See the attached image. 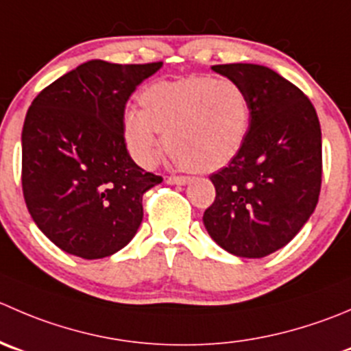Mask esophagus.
I'll return each mask as SVG.
<instances>
[{
	"label": "esophagus",
	"mask_w": 351,
	"mask_h": 351,
	"mask_svg": "<svg viewBox=\"0 0 351 351\" xmlns=\"http://www.w3.org/2000/svg\"><path fill=\"white\" fill-rule=\"evenodd\" d=\"M189 182V176H169L168 178V183H171V185H186Z\"/></svg>",
	"instance_id": "obj_1"
}]
</instances>
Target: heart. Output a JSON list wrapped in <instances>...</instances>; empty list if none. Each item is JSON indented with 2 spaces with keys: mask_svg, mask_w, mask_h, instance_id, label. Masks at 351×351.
I'll use <instances>...</instances> for the list:
<instances>
[{
  "mask_svg": "<svg viewBox=\"0 0 351 351\" xmlns=\"http://www.w3.org/2000/svg\"><path fill=\"white\" fill-rule=\"evenodd\" d=\"M142 110L125 111L123 137L132 158L151 168L165 145L186 169L216 171L245 145L252 104L243 85L230 78L186 77L158 82L141 94Z\"/></svg>",
  "mask_w": 351,
  "mask_h": 351,
  "instance_id": "b5f03b06",
  "label": "heart"
}]
</instances>
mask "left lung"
Here are the masks:
<instances>
[{"label":"left lung","instance_id":"8db88e82","mask_svg":"<svg viewBox=\"0 0 351 351\" xmlns=\"http://www.w3.org/2000/svg\"><path fill=\"white\" fill-rule=\"evenodd\" d=\"M243 85L252 121L240 154L210 175L216 199L204 213L214 241L237 257L261 258L290 243L321 192L322 138L317 113L297 85L262 64H214Z\"/></svg>","mask_w":351,"mask_h":351}]
</instances>
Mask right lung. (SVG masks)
<instances>
[{"instance_id":"right-lung-1","label":"right lung","mask_w":351,"mask_h":351,"mask_svg":"<svg viewBox=\"0 0 351 351\" xmlns=\"http://www.w3.org/2000/svg\"><path fill=\"white\" fill-rule=\"evenodd\" d=\"M162 63L90 60L40 90L22 130V186L34 223L66 254L103 258L135 237L142 197L162 182L134 162L128 97Z\"/></svg>"}]
</instances>
